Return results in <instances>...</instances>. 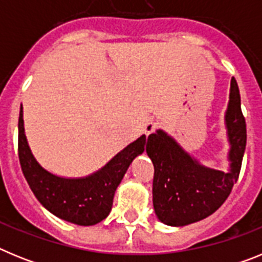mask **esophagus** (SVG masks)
<instances>
[{
	"mask_svg": "<svg viewBox=\"0 0 262 262\" xmlns=\"http://www.w3.org/2000/svg\"><path fill=\"white\" fill-rule=\"evenodd\" d=\"M156 127H157V124L155 123V122H147V123L144 124V133H145V135H149V134H152L155 131V129H156Z\"/></svg>",
	"mask_w": 262,
	"mask_h": 262,
	"instance_id": "obj_1",
	"label": "esophagus"
}]
</instances>
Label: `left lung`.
Returning a JSON list of instances; mask_svg holds the SVG:
<instances>
[{
	"label": "left lung",
	"mask_w": 262,
	"mask_h": 262,
	"mask_svg": "<svg viewBox=\"0 0 262 262\" xmlns=\"http://www.w3.org/2000/svg\"><path fill=\"white\" fill-rule=\"evenodd\" d=\"M224 123L230 143V169L226 173L202 165L163 129L148 136L147 155L155 166L154 209L161 223L182 227L202 221L223 205L239 178L247 127L233 77Z\"/></svg>",
	"instance_id": "obj_1"
}]
</instances>
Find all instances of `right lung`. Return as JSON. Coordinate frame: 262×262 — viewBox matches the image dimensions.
<instances>
[{
    "label": "right lung",
    "mask_w": 262,
    "mask_h": 262,
    "mask_svg": "<svg viewBox=\"0 0 262 262\" xmlns=\"http://www.w3.org/2000/svg\"><path fill=\"white\" fill-rule=\"evenodd\" d=\"M145 135L129 143L105 166L86 177L67 178L48 172L32 155L23 126V107L18 120L20 168L36 200L51 214L77 226H94L111 211L118 185L134 159L144 152Z\"/></svg>",
    "instance_id": "add662e5"
}]
</instances>
